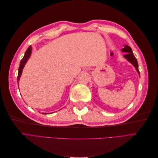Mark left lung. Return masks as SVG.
<instances>
[{
  "instance_id": "1",
  "label": "left lung",
  "mask_w": 158,
  "mask_h": 158,
  "mask_svg": "<svg viewBox=\"0 0 158 158\" xmlns=\"http://www.w3.org/2000/svg\"><path fill=\"white\" fill-rule=\"evenodd\" d=\"M122 51L123 52H125L127 53L125 55H124V56L125 57V58L129 61L131 62V63L133 64V66H135L136 68V70H137L138 73L140 74L139 73V70H138V62L137 60L136 59V57L134 55L132 49L130 47L128 46V45H125V47L122 49Z\"/></svg>"
}]
</instances>
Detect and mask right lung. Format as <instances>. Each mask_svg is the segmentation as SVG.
<instances>
[{
  "label": "right lung",
  "mask_w": 158,
  "mask_h": 158,
  "mask_svg": "<svg viewBox=\"0 0 158 158\" xmlns=\"http://www.w3.org/2000/svg\"><path fill=\"white\" fill-rule=\"evenodd\" d=\"M31 46H30L28 47L27 49L26 50V52H25V55L23 56V57L22 58V59L20 61V66H19V69H18V84L19 83V80H20V76L22 73V69L24 67V66L26 63V62L27 61V60L29 59L30 56L31 55ZM44 114V113H43ZM46 114V113H44Z\"/></svg>",
  "instance_id": "add662e5"
}]
</instances>
